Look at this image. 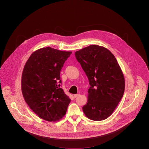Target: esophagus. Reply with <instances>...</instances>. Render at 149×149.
Segmentation results:
<instances>
[{
    "instance_id": "34e87169",
    "label": "esophagus",
    "mask_w": 149,
    "mask_h": 149,
    "mask_svg": "<svg viewBox=\"0 0 149 149\" xmlns=\"http://www.w3.org/2000/svg\"><path fill=\"white\" fill-rule=\"evenodd\" d=\"M79 95H80L79 94H74V98H76V97H77L78 96H79Z\"/></svg>"
}]
</instances>
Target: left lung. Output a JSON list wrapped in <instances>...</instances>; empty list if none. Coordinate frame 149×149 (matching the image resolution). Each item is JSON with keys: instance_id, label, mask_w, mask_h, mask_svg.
<instances>
[{"instance_id": "1", "label": "left lung", "mask_w": 149, "mask_h": 149, "mask_svg": "<svg viewBox=\"0 0 149 149\" xmlns=\"http://www.w3.org/2000/svg\"><path fill=\"white\" fill-rule=\"evenodd\" d=\"M76 59L87 75L90 87L85 116L101 121L110 116L123 97L125 80L119 63L106 48L91 45L75 52Z\"/></svg>"}]
</instances>
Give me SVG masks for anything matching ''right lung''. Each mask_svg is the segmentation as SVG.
Masks as SVG:
<instances>
[{"mask_svg":"<svg viewBox=\"0 0 149 149\" xmlns=\"http://www.w3.org/2000/svg\"><path fill=\"white\" fill-rule=\"evenodd\" d=\"M72 54L51 47L33 52L24 66L21 79L24 98L40 118L56 121L65 115L71 99L60 88V71Z\"/></svg>","mask_w":149,"mask_h":149,"instance_id":"1","label":"right lung"}]
</instances>
